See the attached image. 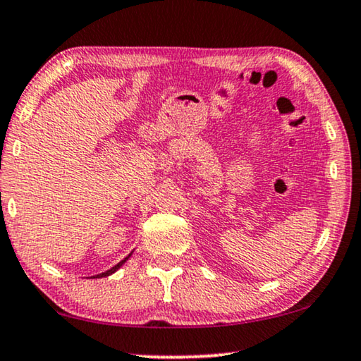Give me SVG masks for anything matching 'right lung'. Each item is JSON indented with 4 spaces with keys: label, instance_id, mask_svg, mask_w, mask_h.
I'll use <instances>...</instances> for the list:
<instances>
[{
    "label": "right lung",
    "instance_id": "right-lung-1",
    "mask_svg": "<svg viewBox=\"0 0 361 361\" xmlns=\"http://www.w3.org/2000/svg\"><path fill=\"white\" fill-rule=\"evenodd\" d=\"M131 254H133V252H131ZM131 254H128L127 257H125V259H123L122 262H118V263H117V265H114V267L111 268V270H107V271H104V273H99V274H94V276H91V278H106V276H111V274H112V273H116V271L118 270V268H120V267H122V265H123V263H125V262H127V260L130 259V257H131Z\"/></svg>",
    "mask_w": 361,
    "mask_h": 361
}]
</instances>
